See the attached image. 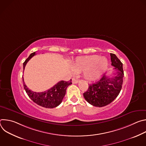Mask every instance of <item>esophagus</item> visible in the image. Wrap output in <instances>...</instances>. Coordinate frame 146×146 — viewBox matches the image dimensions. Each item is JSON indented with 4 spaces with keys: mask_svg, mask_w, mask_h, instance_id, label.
Returning <instances> with one entry per match:
<instances>
[{
    "mask_svg": "<svg viewBox=\"0 0 146 146\" xmlns=\"http://www.w3.org/2000/svg\"><path fill=\"white\" fill-rule=\"evenodd\" d=\"M78 82V80L76 79L75 77H73L72 78V82L73 83V84H77Z\"/></svg>",
    "mask_w": 146,
    "mask_h": 146,
    "instance_id": "obj_1",
    "label": "esophagus"
}]
</instances>
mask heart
I'll return each mask as SVG.
<instances>
[{
	"instance_id": "1",
	"label": "heart",
	"mask_w": 146,
	"mask_h": 146,
	"mask_svg": "<svg viewBox=\"0 0 146 146\" xmlns=\"http://www.w3.org/2000/svg\"><path fill=\"white\" fill-rule=\"evenodd\" d=\"M108 65L106 57L93 55L77 58L72 64V68L76 73L84 72V77L87 80H94L103 74Z\"/></svg>"
}]
</instances>
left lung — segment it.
Masks as SVG:
<instances>
[{
  "instance_id": "left-lung-1",
  "label": "left lung",
  "mask_w": 146,
  "mask_h": 146,
  "mask_svg": "<svg viewBox=\"0 0 146 146\" xmlns=\"http://www.w3.org/2000/svg\"><path fill=\"white\" fill-rule=\"evenodd\" d=\"M111 65L115 72L113 77L104 74L98 81L89 84L88 90L83 94L85 99L96 107L105 106L119 95L122 86L123 70L122 64L114 54H110Z\"/></svg>"
}]
</instances>
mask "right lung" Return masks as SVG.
Listing matches in <instances>:
<instances>
[{"label":"right lung","instance_id":"1","mask_svg":"<svg viewBox=\"0 0 146 146\" xmlns=\"http://www.w3.org/2000/svg\"><path fill=\"white\" fill-rule=\"evenodd\" d=\"M35 55V52L32 53L23 64L24 70L27 62ZM24 89L29 97L38 105L46 108H54L59 106L63 100L69 86L72 84V79L69 81H60L50 89L42 92H36L29 90L25 85L23 76Z\"/></svg>","mask_w":146,"mask_h":146}]
</instances>
